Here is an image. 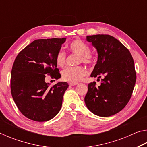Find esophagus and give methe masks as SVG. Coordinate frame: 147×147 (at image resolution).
Returning a JSON list of instances; mask_svg holds the SVG:
<instances>
[{"label": "esophagus", "instance_id": "1", "mask_svg": "<svg viewBox=\"0 0 147 147\" xmlns=\"http://www.w3.org/2000/svg\"><path fill=\"white\" fill-rule=\"evenodd\" d=\"M77 83H73V82H70L69 83V86H76Z\"/></svg>", "mask_w": 147, "mask_h": 147}]
</instances>
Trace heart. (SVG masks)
Listing matches in <instances>:
<instances>
[{
	"instance_id": "obj_1",
	"label": "heart",
	"mask_w": 147,
	"mask_h": 147,
	"mask_svg": "<svg viewBox=\"0 0 147 147\" xmlns=\"http://www.w3.org/2000/svg\"><path fill=\"white\" fill-rule=\"evenodd\" d=\"M69 49L71 53L79 54L78 63L92 64L94 61V54L91 53L89 45L81 39H76L69 45ZM66 61V53L63 50H59L56 55V63L59 67H63ZM88 74L87 69L82 65L68 67L62 71V78L64 80L76 83L82 80Z\"/></svg>"
}]
</instances>
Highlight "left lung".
Listing matches in <instances>:
<instances>
[{
  "mask_svg": "<svg viewBox=\"0 0 147 147\" xmlns=\"http://www.w3.org/2000/svg\"><path fill=\"white\" fill-rule=\"evenodd\" d=\"M86 40L98 55L91 76H104L100 86H96L95 82L88 84L86 106L96 115H115L126 106L133 93L136 81L133 58L125 46L109 35L88 36Z\"/></svg>",
  "mask_w": 147,
  "mask_h": 147,
  "instance_id": "left-lung-1",
  "label": "left lung"
}]
</instances>
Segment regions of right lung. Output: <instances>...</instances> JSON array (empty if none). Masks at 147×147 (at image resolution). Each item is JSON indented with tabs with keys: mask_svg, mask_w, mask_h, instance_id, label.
Returning <instances> with one entry per match:
<instances>
[{
	"mask_svg": "<svg viewBox=\"0 0 147 147\" xmlns=\"http://www.w3.org/2000/svg\"><path fill=\"white\" fill-rule=\"evenodd\" d=\"M66 38L37 39L17 54L11 73L12 97L23 115L32 121L45 122L60 110L68 84L59 82L53 86L45 82L46 74L61 77L56 55Z\"/></svg>",
	"mask_w": 147,
	"mask_h": 147,
	"instance_id": "obj_1",
	"label": "right lung"
}]
</instances>
